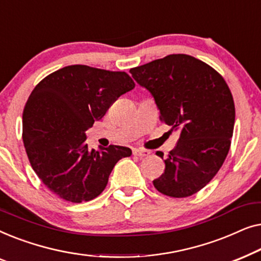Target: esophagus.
<instances>
[{
	"label": "esophagus",
	"instance_id": "1",
	"mask_svg": "<svg viewBox=\"0 0 261 261\" xmlns=\"http://www.w3.org/2000/svg\"><path fill=\"white\" fill-rule=\"evenodd\" d=\"M133 154L139 156V158H145V156H147V155L151 154V152L147 151V149L135 148V149H133Z\"/></svg>",
	"mask_w": 261,
	"mask_h": 261
}]
</instances>
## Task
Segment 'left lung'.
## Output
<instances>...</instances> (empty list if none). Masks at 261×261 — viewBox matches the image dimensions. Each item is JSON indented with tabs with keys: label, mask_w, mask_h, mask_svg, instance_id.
Returning a JSON list of instances; mask_svg holds the SVG:
<instances>
[{
	"label": "left lung",
	"mask_w": 261,
	"mask_h": 261,
	"mask_svg": "<svg viewBox=\"0 0 261 261\" xmlns=\"http://www.w3.org/2000/svg\"><path fill=\"white\" fill-rule=\"evenodd\" d=\"M129 72L152 94L160 121L180 130L164 160L165 171L153 185L170 197L196 194L219 172L230 148L235 106L226 81L188 55L166 56Z\"/></svg>",
	"instance_id": "left-lung-1"
}]
</instances>
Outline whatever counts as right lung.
I'll return each mask as SVG.
<instances>
[{"label":"right lung","mask_w":261,"mask_h":261,"mask_svg":"<svg viewBox=\"0 0 261 261\" xmlns=\"http://www.w3.org/2000/svg\"><path fill=\"white\" fill-rule=\"evenodd\" d=\"M134 87L126 72L70 65L33 89L22 114V140L34 172L53 194L72 203L91 201L106 189L115 164L132 154L116 145L90 151L85 132Z\"/></svg>","instance_id":"add662e5"}]
</instances>
